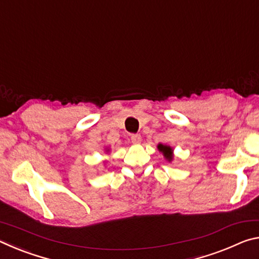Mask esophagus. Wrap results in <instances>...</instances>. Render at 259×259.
I'll return each mask as SVG.
<instances>
[{
	"instance_id": "esophagus-1",
	"label": "esophagus",
	"mask_w": 259,
	"mask_h": 259,
	"mask_svg": "<svg viewBox=\"0 0 259 259\" xmlns=\"http://www.w3.org/2000/svg\"><path fill=\"white\" fill-rule=\"evenodd\" d=\"M142 142V136L140 135H133L131 136V143L135 144V145H138Z\"/></svg>"
}]
</instances>
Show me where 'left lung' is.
<instances>
[{
  "label": "left lung",
  "mask_w": 259,
  "mask_h": 259,
  "mask_svg": "<svg viewBox=\"0 0 259 259\" xmlns=\"http://www.w3.org/2000/svg\"><path fill=\"white\" fill-rule=\"evenodd\" d=\"M157 150H159L163 156L165 157V160H168L169 162H171L174 159V154H172V148L168 146V145H163V144H159L157 145Z\"/></svg>",
  "instance_id": "obj_1"
}]
</instances>
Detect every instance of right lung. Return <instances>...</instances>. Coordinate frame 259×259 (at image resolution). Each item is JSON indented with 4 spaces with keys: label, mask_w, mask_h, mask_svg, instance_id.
I'll list each match as a JSON object with an SVG mask.
<instances>
[{
    "label": "right lung",
    "mask_w": 259,
    "mask_h": 259,
    "mask_svg": "<svg viewBox=\"0 0 259 259\" xmlns=\"http://www.w3.org/2000/svg\"><path fill=\"white\" fill-rule=\"evenodd\" d=\"M105 151H106V152H109V148H107V147H106V148H105Z\"/></svg>",
    "instance_id": "add662e5"
}]
</instances>
